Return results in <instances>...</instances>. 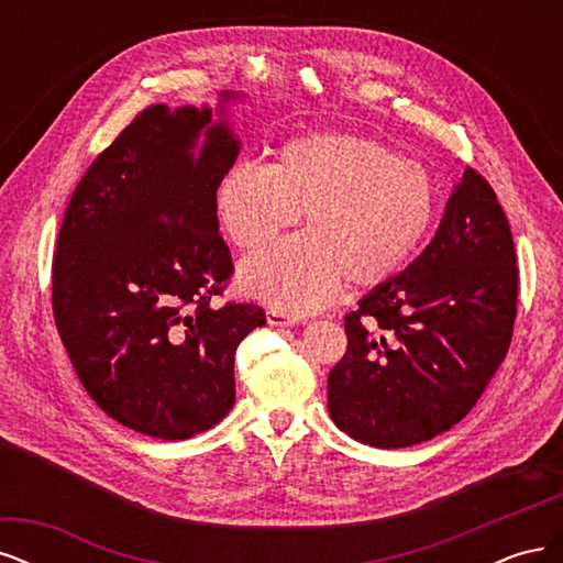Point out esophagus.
Returning a JSON list of instances; mask_svg holds the SVG:
<instances>
[{"label": "esophagus", "mask_w": 563, "mask_h": 563, "mask_svg": "<svg viewBox=\"0 0 563 563\" xmlns=\"http://www.w3.org/2000/svg\"><path fill=\"white\" fill-rule=\"evenodd\" d=\"M265 317H267L269 327H294V323H296V317L286 314V312H282V310H275V308H269V310L265 312Z\"/></svg>", "instance_id": "obj_1"}]
</instances>
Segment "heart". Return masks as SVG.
Segmentation results:
<instances>
[{
  "label": "heart",
  "instance_id": "heart-1",
  "mask_svg": "<svg viewBox=\"0 0 563 563\" xmlns=\"http://www.w3.org/2000/svg\"><path fill=\"white\" fill-rule=\"evenodd\" d=\"M220 225L244 253L242 286L275 310L305 314L340 284L378 286L411 263L439 211L432 174L383 143L350 133H312L286 143L269 166L240 162L216 187Z\"/></svg>",
  "mask_w": 563,
  "mask_h": 563
}]
</instances>
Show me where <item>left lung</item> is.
<instances>
[{
	"label": "left lung",
	"mask_w": 563,
	"mask_h": 563,
	"mask_svg": "<svg viewBox=\"0 0 563 563\" xmlns=\"http://www.w3.org/2000/svg\"><path fill=\"white\" fill-rule=\"evenodd\" d=\"M517 291L507 216L465 168L428 249L345 314L347 350L329 373L333 422L376 449L451 430L505 360Z\"/></svg>",
	"instance_id": "left-lung-1"
}]
</instances>
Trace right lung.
<instances>
[{
	"instance_id": "right-lung-1",
	"label": "right lung",
	"mask_w": 563,
	"mask_h": 563,
	"mask_svg": "<svg viewBox=\"0 0 563 563\" xmlns=\"http://www.w3.org/2000/svg\"><path fill=\"white\" fill-rule=\"evenodd\" d=\"M152 106L100 152L67 203L54 319L89 397L124 428L190 439L234 404V352L263 308H211L232 277L216 187L240 155L228 106Z\"/></svg>"
}]
</instances>
